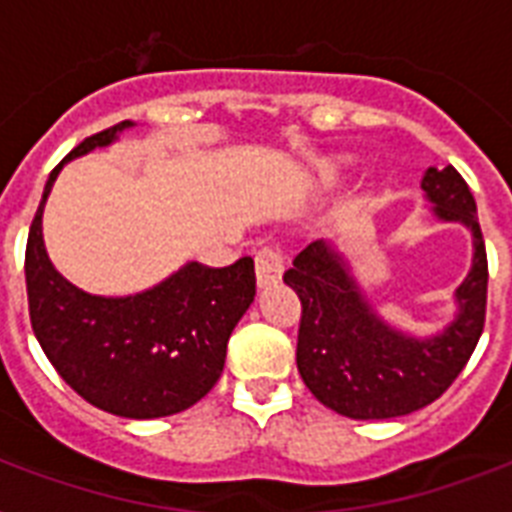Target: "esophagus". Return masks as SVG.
Masks as SVG:
<instances>
[{
  "label": "esophagus",
  "mask_w": 512,
  "mask_h": 512,
  "mask_svg": "<svg viewBox=\"0 0 512 512\" xmlns=\"http://www.w3.org/2000/svg\"><path fill=\"white\" fill-rule=\"evenodd\" d=\"M257 268V284L260 287H273L279 284L281 273H284V255L279 247H263L255 255Z\"/></svg>",
  "instance_id": "1"
}]
</instances>
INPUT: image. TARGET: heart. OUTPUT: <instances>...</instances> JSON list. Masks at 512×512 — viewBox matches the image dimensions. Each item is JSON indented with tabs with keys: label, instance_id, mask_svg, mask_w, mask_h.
Listing matches in <instances>:
<instances>
[{
	"label": "heart",
	"instance_id": "obj_1",
	"mask_svg": "<svg viewBox=\"0 0 512 512\" xmlns=\"http://www.w3.org/2000/svg\"><path fill=\"white\" fill-rule=\"evenodd\" d=\"M350 164H353V162H350V159H337L335 170H345V167H350Z\"/></svg>",
	"mask_w": 512,
	"mask_h": 512
}]
</instances>
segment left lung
Listing matches in <instances>:
<instances>
[{"mask_svg": "<svg viewBox=\"0 0 512 512\" xmlns=\"http://www.w3.org/2000/svg\"><path fill=\"white\" fill-rule=\"evenodd\" d=\"M420 185L441 223L465 225L473 236V265L454 292L457 313L438 335H409L382 319L332 241L308 244L284 273L303 303L300 377L321 404L350 420H390L433 404L484 332L489 268L476 199L454 167H430Z\"/></svg>", "mask_w": 512, "mask_h": 512, "instance_id": "8db88e82", "label": "left lung"}]
</instances>
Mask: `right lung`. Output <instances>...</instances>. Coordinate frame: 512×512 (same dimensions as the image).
<instances>
[{"label": "right lung", "instance_id": "obj_1", "mask_svg": "<svg viewBox=\"0 0 512 512\" xmlns=\"http://www.w3.org/2000/svg\"><path fill=\"white\" fill-rule=\"evenodd\" d=\"M132 127L114 124L82 140L50 172L28 231L26 289L34 335L60 377L103 412L154 420L193 406L220 380L228 337L255 300V263H185L127 297L90 295L55 271L42 236L52 183L63 164L111 146Z\"/></svg>", "mask_w": 512, "mask_h": 512}]
</instances>
